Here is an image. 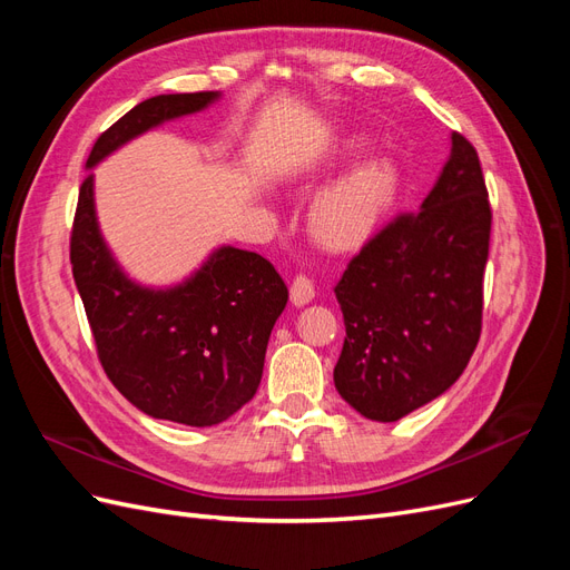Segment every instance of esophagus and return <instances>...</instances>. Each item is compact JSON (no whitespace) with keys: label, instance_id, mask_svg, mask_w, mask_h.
Here are the masks:
<instances>
[{"label":"esophagus","instance_id":"esophagus-1","mask_svg":"<svg viewBox=\"0 0 570 570\" xmlns=\"http://www.w3.org/2000/svg\"><path fill=\"white\" fill-rule=\"evenodd\" d=\"M289 297H292V304H295V306H304V304L312 302L316 297V287H314L312 278H308V275H302V273L295 275V278H292Z\"/></svg>","mask_w":570,"mask_h":570}]
</instances>
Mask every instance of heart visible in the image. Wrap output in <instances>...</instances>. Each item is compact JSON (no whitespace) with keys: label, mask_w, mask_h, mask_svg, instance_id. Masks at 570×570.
I'll return each mask as SVG.
<instances>
[{"label":"heart","mask_w":570,"mask_h":570,"mask_svg":"<svg viewBox=\"0 0 570 570\" xmlns=\"http://www.w3.org/2000/svg\"><path fill=\"white\" fill-rule=\"evenodd\" d=\"M354 147H361L356 140ZM400 185V170L387 157H373L358 164L347 176L333 183L314 202L308 226L321 245L352 249L385 218Z\"/></svg>","instance_id":"1"}]
</instances>
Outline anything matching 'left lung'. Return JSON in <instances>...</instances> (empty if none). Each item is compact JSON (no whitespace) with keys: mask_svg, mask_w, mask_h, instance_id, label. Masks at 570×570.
Returning a JSON list of instances; mask_svg holds the SVG:
<instances>
[{"mask_svg":"<svg viewBox=\"0 0 570 570\" xmlns=\"http://www.w3.org/2000/svg\"><path fill=\"white\" fill-rule=\"evenodd\" d=\"M490 230L478 151L452 132L421 209L373 235L335 285L347 337L333 377L361 416L400 421L459 381L480 340Z\"/></svg>","mask_w":570,"mask_h":570,"instance_id":"1","label":"left lung"}]
</instances>
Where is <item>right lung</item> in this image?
Instances as JSON below:
<instances>
[{"label": "right lung", "instance_id": "add662e5", "mask_svg": "<svg viewBox=\"0 0 570 570\" xmlns=\"http://www.w3.org/2000/svg\"><path fill=\"white\" fill-rule=\"evenodd\" d=\"M216 99L218 92H185L140 101L97 137L88 168L132 137ZM71 266L101 368L147 416L206 428L256 394L271 331L287 304V285L268 258L220 247L176 287L137 285L99 233L88 174L71 230Z\"/></svg>", "mask_w": 570, "mask_h": 570}]
</instances>
